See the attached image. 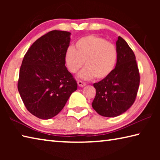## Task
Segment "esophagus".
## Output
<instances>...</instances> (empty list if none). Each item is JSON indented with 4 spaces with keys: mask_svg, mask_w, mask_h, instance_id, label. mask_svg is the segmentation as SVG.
I'll list each match as a JSON object with an SVG mask.
<instances>
[{
    "mask_svg": "<svg viewBox=\"0 0 160 160\" xmlns=\"http://www.w3.org/2000/svg\"><path fill=\"white\" fill-rule=\"evenodd\" d=\"M78 85L79 87L82 88V87H85L86 85V83L85 82H82V81H81V80H78Z\"/></svg>",
    "mask_w": 160,
    "mask_h": 160,
    "instance_id": "34e87169",
    "label": "esophagus"
}]
</instances>
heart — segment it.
I'll use <instances>...</instances> for the list:
<instances>
[{
	"instance_id": "obj_1",
	"label": "heart",
	"mask_w": 160,
	"mask_h": 160,
	"mask_svg": "<svg viewBox=\"0 0 160 160\" xmlns=\"http://www.w3.org/2000/svg\"><path fill=\"white\" fill-rule=\"evenodd\" d=\"M117 59L115 46L94 34L80 38L75 42L74 48L69 47L65 53L66 66L72 73L77 72L85 62L86 68L79 75L82 79L107 78L114 70Z\"/></svg>"
}]
</instances>
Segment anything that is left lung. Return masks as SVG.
<instances>
[{
    "label": "left lung",
    "instance_id": "left-lung-1",
    "mask_svg": "<svg viewBox=\"0 0 160 160\" xmlns=\"http://www.w3.org/2000/svg\"><path fill=\"white\" fill-rule=\"evenodd\" d=\"M118 59L107 78L94 83L96 96L92 104L99 115L115 117L126 112L136 98L140 73L133 51L122 37L116 41Z\"/></svg>",
    "mask_w": 160,
    "mask_h": 160
}]
</instances>
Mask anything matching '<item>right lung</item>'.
Returning <instances> with one entry per match:
<instances>
[{"label": "right lung", "instance_id": "right-lung-1", "mask_svg": "<svg viewBox=\"0 0 160 160\" xmlns=\"http://www.w3.org/2000/svg\"><path fill=\"white\" fill-rule=\"evenodd\" d=\"M70 32L53 30L33 43L22 62L18 89L29 112L49 119L63 109L78 84L65 66Z\"/></svg>", "mask_w": 160, "mask_h": 160}]
</instances>
